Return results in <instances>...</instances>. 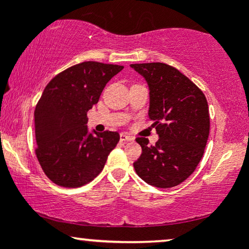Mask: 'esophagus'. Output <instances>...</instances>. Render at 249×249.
Segmentation results:
<instances>
[{
    "mask_svg": "<svg viewBox=\"0 0 249 249\" xmlns=\"http://www.w3.org/2000/svg\"><path fill=\"white\" fill-rule=\"evenodd\" d=\"M121 141L122 142H132L134 138L132 136H128L126 133H121Z\"/></svg>",
    "mask_w": 249,
    "mask_h": 249,
    "instance_id": "esophagus-1",
    "label": "esophagus"
}]
</instances>
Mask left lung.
<instances>
[{
	"label": "left lung",
	"mask_w": 249,
	"mask_h": 249,
	"mask_svg": "<svg viewBox=\"0 0 249 249\" xmlns=\"http://www.w3.org/2000/svg\"><path fill=\"white\" fill-rule=\"evenodd\" d=\"M150 89L148 117L159 139L156 145L138 137L142 154L133 162L147 184L170 188L181 184L201 160L210 134V112L204 92L176 68L165 63L131 64Z\"/></svg>",
	"instance_id": "left-lung-1"
}]
</instances>
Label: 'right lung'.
Returning a JSON list of instances; mask_svg holds the SVG:
<instances>
[{
  "label": "right lung",
  "instance_id": "obj_1",
  "mask_svg": "<svg viewBox=\"0 0 249 249\" xmlns=\"http://www.w3.org/2000/svg\"><path fill=\"white\" fill-rule=\"evenodd\" d=\"M122 65L83 62L53 77L35 112V150L43 172L62 187H81L102 172L119 142L112 131L88 132V111Z\"/></svg>",
  "mask_w": 249,
  "mask_h": 249
}]
</instances>
